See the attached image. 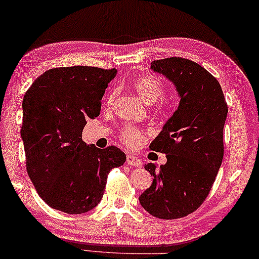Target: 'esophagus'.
Segmentation results:
<instances>
[{
  "instance_id": "34e87169",
  "label": "esophagus",
  "mask_w": 259,
  "mask_h": 259,
  "mask_svg": "<svg viewBox=\"0 0 259 259\" xmlns=\"http://www.w3.org/2000/svg\"><path fill=\"white\" fill-rule=\"evenodd\" d=\"M126 164L128 165H133V166H136V167H142V161L138 159L136 156H134V154H126Z\"/></svg>"
}]
</instances>
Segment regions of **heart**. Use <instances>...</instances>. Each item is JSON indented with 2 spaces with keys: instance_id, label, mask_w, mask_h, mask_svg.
Returning a JSON list of instances; mask_svg holds the SVG:
<instances>
[{
  "instance_id": "1",
  "label": "heart",
  "mask_w": 259,
  "mask_h": 259,
  "mask_svg": "<svg viewBox=\"0 0 259 259\" xmlns=\"http://www.w3.org/2000/svg\"><path fill=\"white\" fill-rule=\"evenodd\" d=\"M131 87L146 105H152V103L158 101L164 93L163 81L153 74H142L133 81ZM113 98L114 93H109L107 96L108 105H110ZM121 138L126 145L131 146V148H138L144 141V135L140 129L129 126V128L123 130Z\"/></svg>"
}]
</instances>
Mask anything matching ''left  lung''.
<instances>
[{"mask_svg":"<svg viewBox=\"0 0 259 259\" xmlns=\"http://www.w3.org/2000/svg\"><path fill=\"white\" fill-rule=\"evenodd\" d=\"M150 68L175 84L180 101L150 144L167 160L159 167L145 164L153 178L140 203L154 218L179 219L198 209L213 186L223 159L228 107L219 81L194 61L166 58Z\"/></svg>","mask_w":259,"mask_h":259,"instance_id":"obj_1","label":"left lung"}]
</instances>
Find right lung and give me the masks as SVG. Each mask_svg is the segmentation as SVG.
<instances>
[{
    "instance_id": "obj_1",
    "label": "right lung",
    "mask_w": 259,
    "mask_h": 259,
    "mask_svg": "<svg viewBox=\"0 0 259 259\" xmlns=\"http://www.w3.org/2000/svg\"><path fill=\"white\" fill-rule=\"evenodd\" d=\"M116 68H52L33 81L23 98L21 136L26 171L50 207L82 214L101 201L107 176L126 159L116 146L99 149L82 141V130L101 109Z\"/></svg>"
}]
</instances>
